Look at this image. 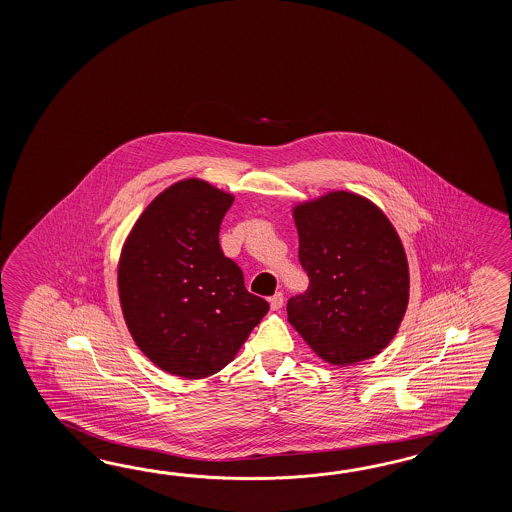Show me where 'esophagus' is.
Here are the masks:
<instances>
[{
	"instance_id": "esophagus-1",
	"label": "esophagus",
	"mask_w": 512,
	"mask_h": 512,
	"mask_svg": "<svg viewBox=\"0 0 512 512\" xmlns=\"http://www.w3.org/2000/svg\"><path fill=\"white\" fill-rule=\"evenodd\" d=\"M271 309L272 311H278V309H282L283 305V293H276L274 296H271Z\"/></svg>"
}]
</instances>
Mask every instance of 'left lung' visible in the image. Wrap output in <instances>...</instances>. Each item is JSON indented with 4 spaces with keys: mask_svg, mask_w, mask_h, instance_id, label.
Listing matches in <instances>:
<instances>
[{
    "mask_svg": "<svg viewBox=\"0 0 512 512\" xmlns=\"http://www.w3.org/2000/svg\"><path fill=\"white\" fill-rule=\"evenodd\" d=\"M294 221L309 287L289 298V322L331 364L375 357L397 333L410 291L406 254L392 223L349 192L294 208Z\"/></svg>",
    "mask_w": 512,
    "mask_h": 512,
    "instance_id": "obj_1",
    "label": "left lung"
}]
</instances>
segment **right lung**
Instances as JSON below:
<instances>
[{
    "label": "right lung",
    "instance_id": "1",
    "mask_svg": "<svg viewBox=\"0 0 512 512\" xmlns=\"http://www.w3.org/2000/svg\"><path fill=\"white\" fill-rule=\"evenodd\" d=\"M232 203L199 179L170 186L142 212L120 256L131 337L153 364L186 379L225 368L269 311L221 251L219 227Z\"/></svg>",
    "mask_w": 512,
    "mask_h": 512
}]
</instances>
